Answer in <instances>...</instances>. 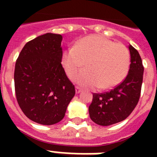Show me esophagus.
<instances>
[{"label": "esophagus", "mask_w": 157, "mask_h": 157, "mask_svg": "<svg viewBox=\"0 0 157 157\" xmlns=\"http://www.w3.org/2000/svg\"><path fill=\"white\" fill-rule=\"evenodd\" d=\"M76 93H80L81 92V88L79 86H76Z\"/></svg>", "instance_id": "1"}]
</instances>
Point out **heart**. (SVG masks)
I'll return each mask as SVG.
<instances>
[{
  "label": "heart",
  "instance_id": "obj_1",
  "mask_svg": "<svg viewBox=\"0 0 157 157\" xmlns=\"http://www.w3.org/2000/svg\"><path fill=\"white\" fill-rule=\"evenodd\" d=\"M108 68L110 69V71L112 73V80H113L115 84L119 82L123 78L124 74V66L121 61H118V60H116L115 62L109 61ZM87 88H92V84L90 83V81L88 82Z\"/></svg>",
  "mask_w": 157,
  "mask_h": 157
}]
</instances>
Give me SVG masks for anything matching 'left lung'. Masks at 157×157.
Masks as SVG:
<instances>
[{"label":"left lung","mask_w":157,"mask_h":157,"mask_svg":"<svg viewBox=\"0 0 157 157\" xmlns=\"http://www.w3.org/2000/svg\"><path fill=\"white\" fill-rule=\"evenodd\" d=\"M63 36L46 33L28 41L15 63L14 89L28 119L51 125L63 119L75 87L62 66Z\"/></svg>","instance_id":"obj_1"}]
</instances>
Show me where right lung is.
Instances as JSON below:
<instances>
[{
	"label": "right lung",
	"mask_w": 157,
	"mask_h": 157,
	"mask_svg": "<svg viewBox=\"0 0 157 157\" xmlns=\"http://www.w3.org/2000/svg\"><path fill=\"white\" fill-rule=\"evenodd\" d=\"M130 65L125 78L110 91L94 94L89 107L90 119L94 123L107 126L122 121L131 114L139 103L141 94L144 66L139 52L129 46ZM94 63L98 68H108L109 61L115 62V54L108 46L96 49Z\"/></svg>",
	"instance_id": "obj_1"
}]
</instances>
